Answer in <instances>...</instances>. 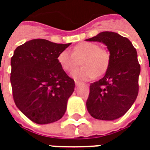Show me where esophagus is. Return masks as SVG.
Masks as SVG:
<instances>
[{"label":"esophagus","instance_id":"obj_1","mask_svg":"<svg viewBox=\"0 0 150 150\" xmlns=\"http://www.w3.org/2000/svg\"><path fill=\"white\" fill-rule=\"evenodd\" d=\"M81 83H82L81 82H78V81H75V85H76L77 87H78V86H79V85H80Z\"/></svg>","mask_w":150,"mask_h":150}]
</instances>
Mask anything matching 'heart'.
I'll use <instances>...</instances> for the list:
<instances>
[{
  "mask_svg": "<svg viewBox=\"0 0 150 150\" xmlns=\"http://www.w3.org/2000/svg\"><path fill=\"white\" fill-rule=\"evenodd\" d=\"M82 67L75 70L72 77L76 80H91L100 77L108 71L110 64V53L95 42H83L72 49L63 50L57 56L58 64L66 72H72L79 65Z\"/></svg>",
  "mask_w": 150,
  "mask_h": 150,
  "instance_id": "1",
  "label": "heart"
}]
</instances>
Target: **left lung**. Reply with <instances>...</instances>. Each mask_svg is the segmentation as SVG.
Segmentation results:
<instances>
[{
  "instance_id": "1",
  "label": "left lung",
  "mask_w": 150,
  "mask_h": 150,
  "mask_svg": "<svg viewBox=\"0 0 150 150\" xmlns=\"http://www.w3.org/2000/svg\"><path fill=\"white\" fill-rule=\"evenodd\" d=\"M87 41L103 42L110 52L105 76L90 84L88 111L96 119L120 118L133 105L139 93L140 65L136 49L128 38L116 32H100Z\"/></svg>"
}]
</instances>
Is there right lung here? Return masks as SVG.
Here are the masks:
<instances>
[{"mask_svg":"<svg viewBox=\"0 0 150 150\" xmlns=\"http://www.w3.org/2000/svg\"><path fill=\"white\" fill-rule=\"evenodd\" d=\"M70 45L33 39L16 47L11 59V83L16 107L32 122L53 123L62 118L75 88L57 62Z\"/></svg>","mask_w":150,"mask_h":150,"instance_id":"obj_1","label":"right lung"}]
</instances>
